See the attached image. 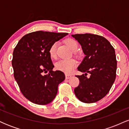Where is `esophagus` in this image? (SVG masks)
Masks as SVG:
<instances>
[{
	"instance_id": "1",
	"label": "esophagus",
	"mask_w": 129,
	"mask_h": 129,
	"mask_svg": "<svg viewBox=\"0 0 129 129\" xmlns=\"http://www.w3.org/2000/svg\"><path fill=\"white\" fill-rule=\"evenodd\" d=\"M70 78H72V75H68V74H66V79H69Z\"/></svg>"
}]
</instances>
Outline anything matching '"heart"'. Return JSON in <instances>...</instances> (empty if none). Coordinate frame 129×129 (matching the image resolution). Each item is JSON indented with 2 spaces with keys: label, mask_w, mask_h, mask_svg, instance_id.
<instances>
[{
  "label": "heart",
  "mask_w": 129,
  "mask_h": 129,
  "mask_svg": "<svg viewBox=\"0 0 129 129\" xmlns=\"http://www.w3.org/2000/svg\"><path fill=\"white\" fill-rule=\"evenodd\" d=\"M65 44L69 47V48L72 51H75L78 48V44L76 40L73 39H67L65 40ZM57 43L54 42L50 46L49 48V55L52 59L56 58V48H57ZM76 66V62L73 59L60 60L55 64L56 69L66 73H70Z\"/></svg>",
  "instance_id": "1"
}]
</instances>
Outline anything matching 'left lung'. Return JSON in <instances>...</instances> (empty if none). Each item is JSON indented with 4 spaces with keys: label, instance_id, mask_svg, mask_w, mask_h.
Instances as JSON below:
<instances>
[{
    "label": "left lung",
    "instance_id": "left-lung-1",
    "mask_svg": "<svg viewBox=\"0 0 129 129\" xmlns=\"http://www.w3.org/2000/svg\"><path fill=\"white\" fill-rule=\"evenodd\" d=\"M81 45L85 56L78 70L84 73L77 75L79 84L75 88L78 100L93 103L103 98L110 91L116 78L117 61L110 43L103 36L93 34L72 35ZM90 74V78L86 76Z\"/></svg>",
    "mask_w": 129,
    "mask_h": 129
}]
</instances>
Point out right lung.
Instances as JSON below:
<instances>
[{"instance_id":"obj_1","label":"right lung","mask_w":129,"mask_h":129,"mask_svg":"<svg viewBox=\"0 0 129 129\" xmlns=\"http://www.w3.org/2000/svg\"><path fill=\"white\" fill-rule=\"evenodd\" d=\"M67 35L42 31L30 33L22 37L14 48V78L23 96L32 103L46 105L55 98L58 85L66 76L61 71H53L54 66L48 51L53 43Z\"/></svg>"}]
</instances>
